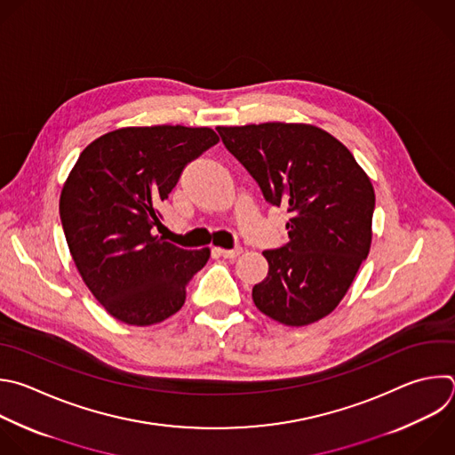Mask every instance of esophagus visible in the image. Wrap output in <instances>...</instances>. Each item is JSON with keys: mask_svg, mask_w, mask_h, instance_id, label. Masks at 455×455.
<instances>
[{"mask_svg": "<svg viewBox=\"0 0 455 455\" xmlns=\"http://www.w3.org/2000/svg\"><path fill=\"white\" fill-rule=\"evenodd\" d=\"M243 251V248L241 246H235V248H232V250H225V248H214V253L218 255V257H225V259H235L239 253Z\"/></svg>", "mask_w": 455, "mask_h": 455, "instance_id": "esophagus-1", "label": "esophagus"}]
</instances>
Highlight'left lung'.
Returning a JSON list of instances; mask_svg holds the SVG:
<instances>
[{"instance_id":"1","label":"left lung","mask_w":455,"mask_h":455,"mask_svg":"<svg viewBox=\"0 0 455 455\" xmlns=\"http://www.w3.org/2000/svg\"><path fill=\"white\" fill-rule=\"evenodd\" d=\"M262 196L291 214L289 243L266 250L267 276L251 298L271 320L304 327L331 315L371 244L375 191L354 156L329 132L304 123L218 126Z\"/></svg>"}]
</instances>
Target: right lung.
<instances>
[{
    "label": "right lung",
    "mask_w": 455,
    "mask_h": 455,
    "mask_svg": "<svg viewBox=\"0 0 455 455\" xmlns=\"http://www.w3.org/2000/svg\"><path fill=\"white\" fill-rule=\"evenodd\" d=\"M211 128L128 126L92 140L60 193V221L85 285L116 320L146 327L179 313L211 250L156 234L184 168L218 144Z\"/></svg>",
    "instance_id": "1"
}]
</instances>
